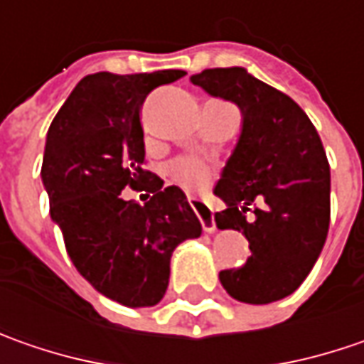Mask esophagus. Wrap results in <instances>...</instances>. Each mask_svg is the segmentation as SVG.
<instances>
[{
	"label": "esophagus",
	"instance_id": "esophagus-1",
	"mask_svg": "<svg viewBox=\"0 0 364 364\" xmlns=\"http://www.w3.org/2000/svg\"><path fill=\"white\" fill-rule=\"evenodd\" d=\"M189 205L193 208V212L198 213L199 222H201L203 230H205V232H213V230H215V220H213L212 210H210L205 203L198 201V199H189Z\"/></svg>",
	"mask_w": 364,
	"mask_h": 364
}]
</instances>
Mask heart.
<instances>
[{
	"instance_id": "b5f03b06",
	"label": "heart",
	"mask_w": 364,
	"mask_h": 364,
	"mask_svg": "<svg viewBox=\"0 0 364 364\" xmlns=\"http://www.w3.org/2000/svg\"><path fill=\"white\" fill-rule=\"evenodd\" d=\"M168 175L183 189L198 193L212 183L213 168L196 156H179L168 165Z\"/></svg>"
}]
</instances>
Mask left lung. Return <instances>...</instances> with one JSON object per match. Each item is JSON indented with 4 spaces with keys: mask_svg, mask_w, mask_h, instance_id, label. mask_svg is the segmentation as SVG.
<instances>
[{
    "mask_svg": "<svg viewBox=\"0 0 364 364\" xmlns=\"http://www.w3.org/2000/svg\"><path fill=\"white\" fill-rule=\"evenodd\" d=\"M191 83L234 102L242 134L215 196L226 201L218 228L242 232L250 257L220 271L224 289L245 304L291 295L309 275L330 226V165L308 114L283 91L242 67L205 69Z\"/></svg>",
    "mask_w": 364,
    "mask_h": 364,
    "instance_id": "1",
    "label": "left lung"
}]
</instances>
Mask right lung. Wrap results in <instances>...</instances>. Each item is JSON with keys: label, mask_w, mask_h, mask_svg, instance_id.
Here are the masks:
<instances>
[{"label": "right lung", "mask_w": 364, "mask_h": 364, "mask_svg": "<svg viewBox=\"0 0 364 364\" xmlns=\"http://www.w3.org/2000/svg\"><path fill=\"white\" fill-rule=\"evenodd\" d=\"M165 69L83 77L53 119L42 161L50 218L77 271L105 297L128 308L163 299L171 255L201 224L179 187L144 168L142 103L152 89L181 79ZM130 186L153 198L122 200Z\"/></svg>", "instance_id": "1"}]
</instances>
